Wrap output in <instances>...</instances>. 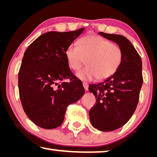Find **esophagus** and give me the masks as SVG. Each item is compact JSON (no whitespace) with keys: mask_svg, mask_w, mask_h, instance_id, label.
I'll return each instance as SVG.
<instances>
[{"mask_svg":"<svg viewBox=\"0 0 157 157\" xmlns=\"http://www.w3.org/2000/svg\"><path fill=\"white\" fill-rule=\"evenodd\" d=\"M83 86H84V88L85 89V91H88L89 90V84L87 82H83Z\"/></svg>","mask_w":157,"mask_h":157,"instance_id":"esophagus-1","label":"esophagus"}]
</instances>
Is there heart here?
<instances>
[{
    "mask_svg": "<svg viewBox=\"0 0 157 157\" xmlns=\"http://www.w3.org/2000/svg\"><path fill=\"white\" fill-rule=\"evenodd\" d=\"M79 46L71 44L66 51L69 66L78 71L85 59L87 66L77 72L76 75L82 80L97 78L104 79L115 73L122 61L121 49L100 36H87L79 40Z\"/></svg>",
    "mask_w": 157,
    "mask_h": 157,
    "instance_id": "obj_1",
    "label": "heart"
}]
</instances>
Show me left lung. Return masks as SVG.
Instances as JSON below:
<instances>
[{
  "label": "left lung",
  "instance_id": "1",
  "mask_svg": "<svg viewBox=\"0 0 157 157\" xmlns=\"http://www.w3.org/2000/svg\"><path fill=\"white\" fill-rule=\"evenodd\" d=\"M98 35L114 42L123 54L120 66L113 75L89 87L96 98L89 111L91 125L108 132L123 126L135 112L143 82V66L140 55L126 37L103 32Z\"/></svg>",
  "mask_w": 157,
  "mask_h": 157
}]
</instances>
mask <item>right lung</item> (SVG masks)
<instances>
[{
    "instance_id": "add662e5",
    "label": "right lung",
    "mask_w": 157,
    "mask_h": 157,
    "mask_svg": "<svg viewBox=\"0 0 157 157\" xmlns=\"http://www.w3.org/2000/svg\"><path fill=\"white\" fill-rule=\"evenodd\" d=\"M84 29L47 32L25 52L18 75L19 97L27 117L40 127L61 126L67 107L84 94L82 83L72 73L66 55V49ZM68 78L71 82L64 81Z\"/></svg>"
}]
</instances>
